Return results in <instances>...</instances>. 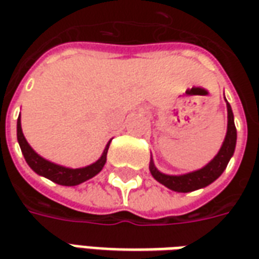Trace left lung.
<instances>
[{
    "label": "left lung",
    "mask_w": 259,
    "mask_h": 259,
    "mask_svg": "<svg viewBox=\"0 0 259 259\" xmlns=\"http://www.w3.org/2000/svg\"><path fill=\"white\" fill-rule=\"evenodd\" d=\"M226 100V98H225ZM228 107V132L225 136L221 150L218 154L206 163L204 168L198 170H193L185 175H165L159 172L157 166L154 165V161H150V172L152 178L159 182L161 185L168 187L169 190L178 191V193H190V191L204 189L206 186L213 183L215 180L223 174V170L228 166L230 158L233 157L234 148H236V140H237V130L234 126L233 111L230 104L226 101Z\"/></svg>",
    "instance_id": "left-lung-1"
}]
</instances>
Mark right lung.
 Here are the masks:
<instances>
[{
  "label": "right lung",
  "instance_id": "right-lung-1",
  "mask_svg": "<svg viewBox=\"0 0 259 259\" xmlns=\"http://www.w3.org/2000/svg\"><path fill=\"white\" fill-rule=\"evenodd\" d=\"M16 135H18V143H19L20 150H22V154L25 157L26 162L30 166L37 175L40 176H44L47 178L54 183L61 186H77L80 183H83L85 180L94 178L97 174H100L104 168V165L107 162V154L108 148H109V144H111V140L108 141V144L104 148V152L102 155L96 162L91 163V165H87L84 168H66V166H62V165H58V163L50 162L47 159H44L41 155H38L33 148L30 147V144L27 143V140L23 136V132H22V124H20V115L18 118V124H16Z\"/></svg>",
  "mask_w": 259,
  "mask_h": 259
}]
</instances>
